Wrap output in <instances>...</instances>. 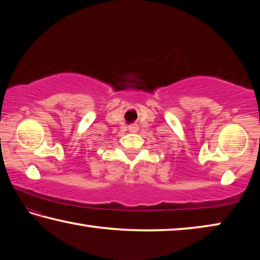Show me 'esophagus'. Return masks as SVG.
<instances>
[{
  "mask_svg": "<svg viewBox=\"0 0 260 260\" xmlns=\"http://www.w3.org/2000/svg\"><path fill=\"white\" fill-rule=\"evenodd\" d=\"M138 128H139V127H138V125H136V124H132V125L128 126V129L131 132H136V131H138Z\"/></svg>",
  "mask_w": 260,
  "mask_h": 260,
  "instance_id": "obj_1",
  "label": "esophagus"
}]
</instances>
